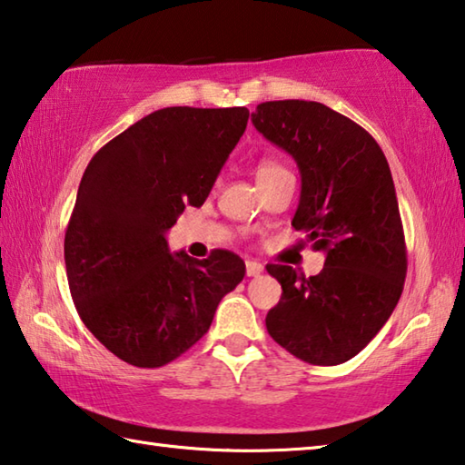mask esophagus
<instances>
[{"label":"esophagus","mask_w":465,"mask_h":465,"mask_svg":"<svg viewBox=\"0 0 465 465\" xmlns=\"http://www.w3.org/2000/svg\"><path fill=\"white\" fill-rule=\"evenodd\" d=\"M264 271V266L258 262V261H252V258H248L246 261V274L248 277H258Z\"/></svg>","instance_id":"1"}]
</instances>
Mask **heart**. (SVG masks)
Returning a JSON list of instances; mask_svg holds the SVG:
<instances>
[{"instance_id": "b5f03b06", "label": "heart", "mask_w": 465, "mask_h": 465, "mask_svg": "<svg viewBox=\"0 0 465 465\" xmlns=\"http://www.w3.org/2000/svg\"><path fill=\"white\" fill-rule=\"evenodd\" d=\"M282 172H289V170L282 166L281 162L271 160V157H264V160L258 162V166H256V180L258 183H262V180L279 176V174H282Z\"/></svg>"}]
</instances>
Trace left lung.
Returning a JSON list of instances; mask_svg holds the SVG:
<instances>
[{
	"instance_id": "1",
	"label": "left lung",
	"mask_w": 465,
	"mask_h": 465,
	"mask_svg": "<svg viewBox=\"0 0 465 465\" xmlns=\"http://www.w3.org/2000/svg\"><path fill=\"white\" fill-rule=\"evenodd\" d=\"M252 123L295 157L302 196L291 223L326 254L308 279L266 264L282 289L266 330L305 363L341 365L371 342L404 289V227L388 160L361 124L320 102H262Z\"/></svg>"
}]
</instances>
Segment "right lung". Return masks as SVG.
I'll return each mask as SVG.
<instances>
[{"label": "right lung", "instance_id": "right-lung-1", "mask_svg": "<svg viewBox=\"0 0 465 465\" xmlns=\"http://www.w3.org/2000/svg\"><path fill=\"white\" fill-rule=\"evenodd\" d=\"M248 116L243 106L155 110L85 168L65 230L67 282L85 328L124 363L178 359L243 279L233 252L172 256L163 233L186 204L207 199Z\"/></svg>", "mask_w": 465, "mask_h": 465}]
</instances>
